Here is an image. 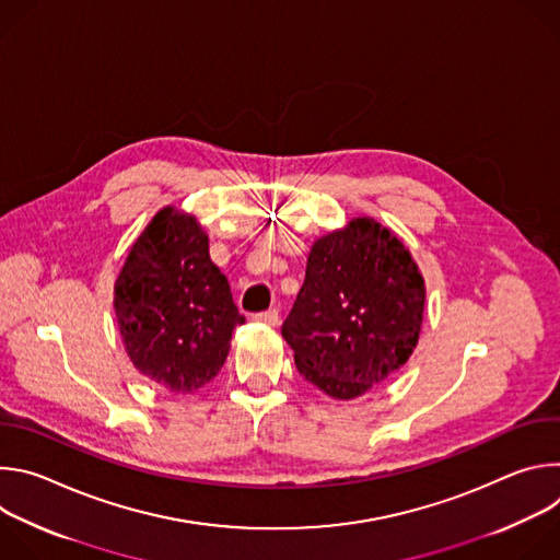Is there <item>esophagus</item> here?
<instances>
[{
  "mask_svg": "<svg viewBox=\"0 0 560 560\" xmlns=\"http://www.w3.org/2000/svg\"><path fill=\"white\" fill-rule=\"evenodd\" d=\"M257 324H264V326H270V328H277L281 324V314L279 310H266V312H259L253 316Z\"/></svg>",
  "mask_w": 560,
  "mask_h": 560,
  "instance_id": "obj_1",
  "label": "esophagus"
}]
</instances>
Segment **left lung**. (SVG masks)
<instances>
[{
	"label": "left lung",
	"mask_w": 560,
	"mask_h": 560,
	"mask_svg": "<svg viewBox=\"0 0 560 560\" xmlns=\"http://www.w3.org/2000/svg\"><path fill=\"white\" fill-rule=\"evenodd\" d=\"M423 305V277L406 246L361 217L312 246L281 335L305 381L354 398L408 361Z\"/></svg>",
	"instance_id": "obj_1"
}]
</instances>
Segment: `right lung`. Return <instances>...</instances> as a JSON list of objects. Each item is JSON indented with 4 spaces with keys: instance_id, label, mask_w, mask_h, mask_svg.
Wrapping results in <instances>:
<instances>
[{
    "instance_id": "right-lung-1",
    "label": "right lung",
    "mask_w": 560,
    "mask_h": 560,
    "mask_svg": "<svg viewBox=\"0 0 560 560\" xmlns=\"http://www.w3.org/2000/svg\"><path fill=\"white\" fill-rule=\"evenodd\" d=\"M115 312L135 368L175 394L212 381L238 314L195 217L164 208L135 242L115 283Z\"/></svg>"
}]
</instances>
